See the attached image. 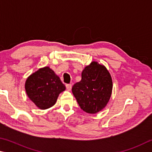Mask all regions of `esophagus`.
Masks as SVG:
<instances>
[{"instance_id": "34e87169", "label": "esophagus", "mask_w": 152, "mask_h": 152, "mask_svg": "<svg viewBox=\"0 0 152 152\" xmlns=\"http://www.w3.org/2000/svg\"><path fill=\"white\" fill-rule=\"evenodd\" d=\"M66 89H67L68 91H71V88H72V85L71 84L66 85Z\"/></svg>"}]
</instances>
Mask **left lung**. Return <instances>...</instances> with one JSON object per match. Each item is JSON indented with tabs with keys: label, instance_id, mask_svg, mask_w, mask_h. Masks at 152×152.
Returning <instances> with one entry per match:
<instances>
[{
	"label": "left lung",
	"instance_id": "obj_1",
	"mask_svg": "<svg viewBox=\"0 0 152 152\" xmlns=\"http://www.w3.org/2000/svg\"><path fill=\"white\" fill-rule=\"evenodd\" d=\"M112 88V79L107 69L93 61L82 71L81 80L74 84L72 92L81 110L94 114L107 105Z\"/></svg>",
	"mask_w": 152,
	"mask_h": 152
}]
</instances>
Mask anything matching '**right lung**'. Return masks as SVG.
<instances>
[{
	"label": "right lung",
	"mask_w": 152,
	"mask_h": 152,
	"mask_svg": "<svg viewBox=\"0 0 152 152\" xmlns=\"http://www.w3.org/2000/svg\"><path fill=\"white\" fill-rule=\"evenodd\" d=\"M25 90L32 102L41 110L54 105L65 86L49 66L39 69L31 74L25 82Z\"/></svg>",
	"instance_id": "right-lung-1"
}]
</instances>
